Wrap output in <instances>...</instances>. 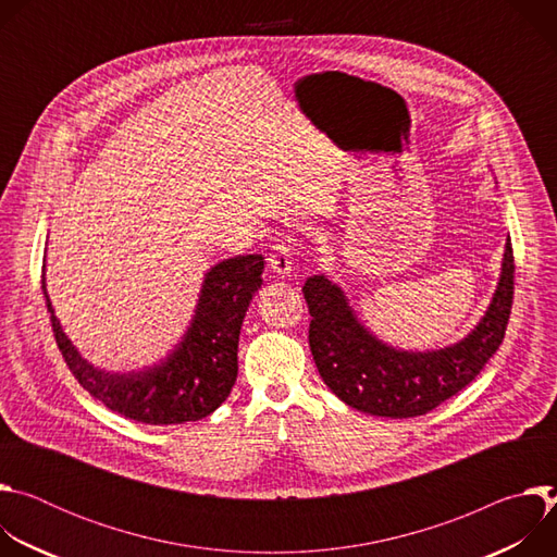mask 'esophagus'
<instances>
[{
	"label": "esophagus",
	"mask_w": 557,
	"mask_h": 557,
	"mask_svg": "<svg viewBox=\"0 0 557 557\" xmlns=\"http://www.w3.org/2000/svg\"><path fill=\"white\" fill-rule=\"evenodd\" d=\"M269 269L280 275L286 277L293 271V251L288 243H277L269 256Z\"/></svg>",
	"instance_id": "esophagus-1"
}]
</instances>
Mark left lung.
Masks as SVG:
<instances>
[{
    "label": "left lung",
    "mask_w": 557,
    "mask_h": 557,
    "mask_svg": "<svg viewBox=\"0 0 557 557\" xmlns=\"http://www.w3.org/2000/svg\"><path fill=\"white\" fill-rule=\"evenodd\" d=\"M513 249L507 237L492 304L475 329L454 346L428 352L399 350L376 339L355 314L344 290L326 275L306 280L308 344L324 383L366 414L421 417L458 394L496 355L513 301Z\"/></svg>",
    "instance_id": "8db88e82"
}]
</instances>
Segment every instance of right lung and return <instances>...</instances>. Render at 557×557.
Wrapping results in <instances>:
<instances>
[{"label": "right lung", "instance_id": "add662e5", "mask_svg": "<svg viewBox=\"0 0 557 557\" xmlns=\"http://www.w3.org/2000/svg\"><path fill=\"white\" fill-rule=\"evenodd\" d=\"M264 258L237 256L209 269L183 342L161 361L132 372H106L72 346L41 282L57 346L95 399L125 419L147 425L200 421L218 410L237 376V342L247 308L262 286Z\"/></svg>", "mask_w": 557, "mask_h": 557}]
</instances>
